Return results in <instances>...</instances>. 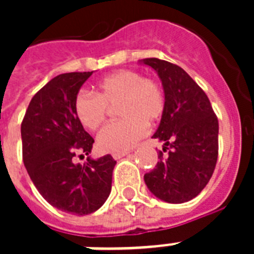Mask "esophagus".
Here are the masks:
<instances>
[{
	"label": "esophagus",
	"instance_id": "1",
	"mask_svg": "<svg viewBox=\"0 0 254 254\" xmlns=\"http://www.w3.org/2000/svg\"><path fill=\"white\" fill-rule=\"evenodd\" d=\"M127 154H129L127 151H121V153H113L112 157H113L115 159H120V158H124V157H127Z\"/></svg>",
	"mask_w": 254,
	"mask_h": 254
}]
</instances>
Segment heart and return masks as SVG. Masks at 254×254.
<instances>
[{
  "mask_svg": "<svg viewBox=\"0 0 254 254\" xmlns=\"http://www.w3.org/2000/svg\"><path fill=\"white\" fill-rule=\"evenodd\" d=\"M95 93L80 92L73 109L85 129L96 130L107 119L108 107L117 105V115L123 119L107 125L97 137L99 147L108 153L135 146L146 134L147 124L157 123L166 108L162 87L131 69H121L101 79L95 85Z\"/></svg>",
  "mask_w": 254,
  "mask_h": 254,
  "instance_id": "1",
  "label": "heart"
}]
</instances>
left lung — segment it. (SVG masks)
<instances>
[{
    "instance_id": "left-lung-1",
    "label": "left lung",
    "mask_w": 254,
    "mask_h": 254,
    "mask_svg": "<svg viewBox=\"0 0 254 254\" xmlns=\"http://www.w3.org/2000/svg\"><path fill=\"white\" fill-rule=\"evenodd\" d=\"M158 73L166 108L153 135L163 142V155L145 183L158 199L173 204L191 200L208 183L216 166L219 123L208 97L179 65L147 58L139 61Z\"/></svg>"
}]
</instances>
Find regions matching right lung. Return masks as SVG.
I'll return each instance as SVG.
<instances>
[{
    "label": "right lung",
    "instance_id": "add662e5",
    "mask_svg": "<svg viewBox=\"0 0 254 254\" xmlns=\"http://www.w3.org/2000/svg\"><path fill=\"white\" fill-rule=\"evenodd\" d=\"M92 72L58 75L35 93L21 125L23 163L34 186L55 208L88 215L109 196L116 161L107 154L88 157L93 138L79 123L73 103Z\"/></svg>",
    "mask_w": 254,
    "mask_h": 254
}]
</instances>
